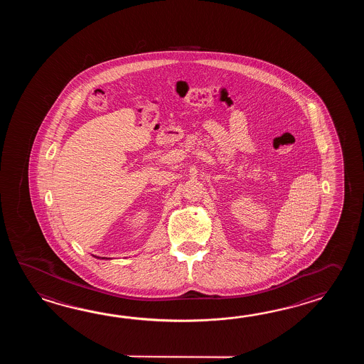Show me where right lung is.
<instances>
[{"label":"right lung","mask_w":364,"mask_h":364,"mask_svg":"<svg viewBox=\"0 0 364 364\" xmlns=\"http://www.w3.org/2000/svg\"><path fill=\"white\" fill-rule=\"evenodd\" d=\"M95 257H97V259H108V257H99V256H95Z\"/></svg>","instance_id":"1"}]
</instances>
